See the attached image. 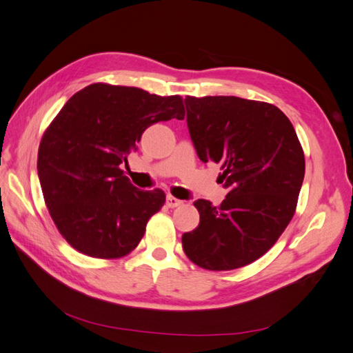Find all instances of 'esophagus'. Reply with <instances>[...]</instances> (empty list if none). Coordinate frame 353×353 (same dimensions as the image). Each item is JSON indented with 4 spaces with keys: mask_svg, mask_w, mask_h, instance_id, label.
<instances>
[{
    "mask_svg": "<svg viewBox=\"0 0 353 353\" xmlns=\"http://www.w3.org/2000/svg\"><path fill=\"white\" fill-rule=\"evenodd\" d=\"M181 205H184L183 200H179V199H176V197H174V196H170V194L166 196V206H168V208H178V206H181Z\"/></svg>",
    "mask_w": 353,
    "mask_h": 353,
    "instance_id": "34e87169",
    "label": "esophagus"
}]
</instances>
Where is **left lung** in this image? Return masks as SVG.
I'll return each instance as SVG.
<instances>
[{"label":"left lung","instance_id":"obj_1","mask_svg":"<svg viewBox=\"0 0 353 353\" xmlns=\"http://www.w3.org/2000/svg\"><path fill=\"white\" fill-rule=\"evenodd\" d=\"M185 109L197 156L221 166L228 194L219 206L194 201L200 222L183 236V249L200 268H241L268 252L294 215L305 176L302 144L270 103L187 95Z\"/></svg>","mask_w":353,"mask_h":353}]
</instances>
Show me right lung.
I'll list each match as a JSON object with an SVG mask.
<instances>
[{
	"mask_svg": "<svg viewBox=\"0 0 353 353\" xmlns=\"http://www.w3.org/2000/svg\"><path fill=\"white\" fill-rule=\"evenodd\" d=\"M184 116L179 95L104 82L63 105L41 138L38 176L50 216L73 249L119 259L137 248L166 196L134 187L121 165L148 126Z\"/></svg>",
	"mask_w": 353,
	"mask_h": 353,
	"instance_id": "obj_1",
	"label": "right lung"
}]
</instances>
